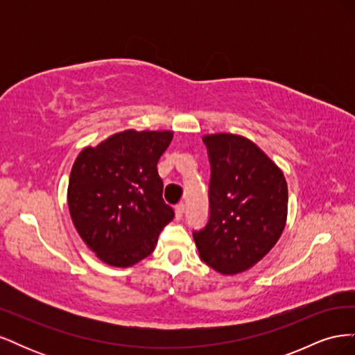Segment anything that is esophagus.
Here are the masks:
<instances>
[{"label": "esophagus", "mask_w": 355, "mask_h": 355, "mask_svg": "<svg viewBox=\"0 0 355 355\" xmlns=\"http://www.w3.org/2000/svg\"><path fill=\"white\" fill-rule=\"evenodd\" d=\"M184 213H185V204L184 202H179L178 206L175 207V218H176V220H180L182 216H184Z\"/></svg>", "instance_id": "esophagus-1"}]
</instances>
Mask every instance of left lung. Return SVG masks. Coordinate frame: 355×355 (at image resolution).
I'll return each mask as SVG.
<instances>
[{
	"instance_id": "obj_1",
	"label": "left lung",
	"mask_w": 355,
	"mask_h": 355,
	"mask_svg": "<svg viewBox=\"0 0 355 355\" xmlns=\"http://www.w3.org/2000/svg\"><path fill=\"white\" fill-rule=\"evenodd\" d=\"M210 161L209 220L194 231L201 261L223 275L249 270L280 239L287 219L283 171L239 135L202 137Z\"/></svg>"
}]
</instances>
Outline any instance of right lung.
<instances>
[{
    "mask_svg": "<svg viewBox=\"0 0 355 355\" xmlns=\"http://www.w3.org/2000/svg\"><path fill=\"white\" fill-rule=\"evenodd\" d=\"M171 139L167 130H125L84 148L75 159L68 185L71 219L105 263L127 268L145 259L173 220L157 170Z\"/></svg>",
    "mask_w": 355,
    "mask_h": 355,
    "instance_id": "obj_1",
    "label": "right lung"
}]
</instances>
